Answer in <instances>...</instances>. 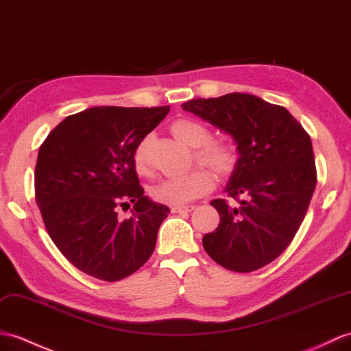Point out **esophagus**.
<instances>
[{
	"instance_id": "esophagus-1",
	"label": "esophagus",
	"mask_w": 351,
	"mask_h": 351,
	"mask_svg": "<svg viewBox=\"0 0 351 351\" xmlns=\"http://www.w3.org/2000/svg\"><path fill=\"white\" fill-rule=\"evenodd\" d=\"M195 206L194 205H179V206H172V213L173 214H179V213H191L194 210Z\"/></svg>"
}]
</instances>
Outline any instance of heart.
<instances>
[{
  "instance_id": "1",
  "label": "heart",
  "mask_w": 351,
  "mask_h": 351,
  "mask_svg": "<svg viewBox=\"0 0 351 351\" xmlns=\"http://www.w3.org/2000/svg\"><path fill=\"white\" fill-rule=\"evenodd\" d=\"M170 132L179 142L194 149V160L209 167L219 178H229L238 167L239 156L229 142L210 141L213 133L202 122L190 118H179L170 124ZM133 166L137 175L151 176L149 137L142 138L133 152ZM215 179L206 169H193L182 176L166 179L151 189L154 200L166 205H184L213 191Z\"/></svg>"
}]
</instances>
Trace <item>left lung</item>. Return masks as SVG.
<instances>
[{
    "mask_svg": "<svg viewBox=\"0 0 351 351\" xmlns=\"http://www.w3.org/2000/svg\"><path fill=\"white\" fill-rule=\"evenodd\" d=\"M182 108L229 133L241 156L226 189L236 203L210 202L219 224L203 236V248L229 271H257L286 251L306 215L317 184L311 137L286 108L252 94Z\"/></svg>",
    "mask_w": 351,
    "mask_h": 351,
    "instance_id": "left-lung-1",
    "label": "left lung"
}]
</instances>
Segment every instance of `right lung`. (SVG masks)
<instances>
[{"instance_id": "obj_1", "label": "right lung", "mask_w": 351, "mask_h": 351, "mask_svg": "<svg viewBox=\"0 0 351 351\" xmlns=\"http://www.w3.org/2000/svg\"><path fill=\"white\" fill-rule=\"evenodd\" d=\"M169 110L91 108L65 118L40 146L37 206L56 248L86 275L119 281L152 256L170 209L143 195L133 152ZM130 202L134 214L121 220L117 209Z\"/></svg>"}]
</instances>
